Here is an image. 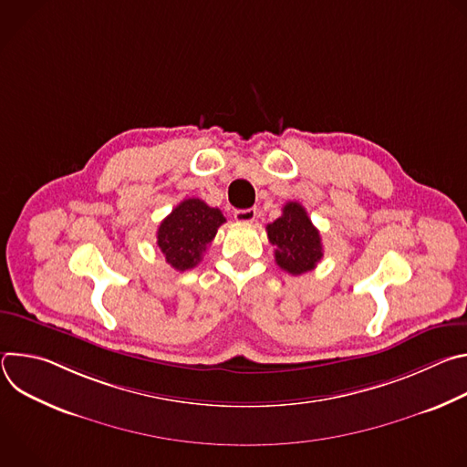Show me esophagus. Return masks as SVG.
Wrapping results in <instances>:
<instances>
[{"label": "esophagus", "mask_w": 467, "mask_h": 467, "mask_svg": "<svg viewBox=\"0 0 467 467\" xmlns=\"http://www.w3.org/2000/svg\"><path fill=\"white\" fill-rule=\"evenodd\" d=\"M256 218V209H245V211H234V220L240 223H249L254 222Z\"/></svg>", "instance_id": "1"}]
</instances>
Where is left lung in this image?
I'll return each mask as SVG.
<instances>
[{
	"label": "left lung",
	"mask_w": 467,
	"mask_h": 467,
	"mask_svg": "<svg viewBox=\"0 0 467 467\" xmlns=\"http://www.w3.org/2000/svg\"><path fill=\"white\" fill-rule=\"evenodd\" d=\"M268 240L275 245V262L279 268L301 275L316 268L323 256L319 231L312 225L306 211L297 202L283 207V216L265 227Z\"/></svg>",
	"instance_id": "left-lung-1"
}]
</instances>
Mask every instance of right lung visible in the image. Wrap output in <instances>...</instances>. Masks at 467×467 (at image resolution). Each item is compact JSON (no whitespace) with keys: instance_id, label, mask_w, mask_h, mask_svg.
Returning <instances> with one entry per match:
<instances>
[{"instance_id":"add662e5","label":"right lung","mask_w":467,"mask_h":467,"mask_svg":"<svg viewBox=\"0 0 467 467\" xmlns=\"http://www.w3.org/2000/svg\"><path fill=\"white\" fill-rule=\"evenodd\" d=\"M222 223H225V218L220 209L209 207L197 197H188L162 220L157 231V245L171 268L177 272L192 270L202 262Z\"/></svg>"}]
</instances>
